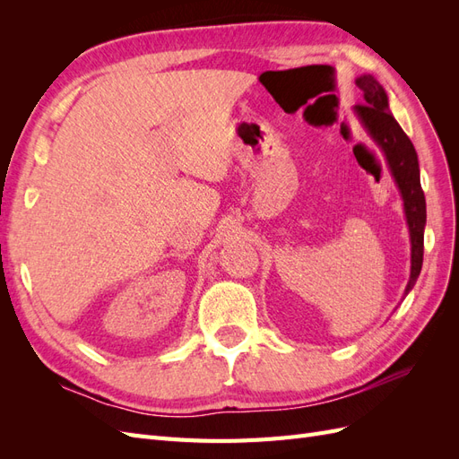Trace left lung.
I'll return each instance as SVG.
<instances>
[{"mask_svg":"<svg viewBox=\"0 0 459 459\" xmlns=\"http://www.w3.org/2000/svg\"><path fill=\"white\" fill-rule=\"evenodd\" d=\"M356 86L364 93V103L354 107L358 120L362 122L371 140L379 145L386 159L394 182L404 201V214L411 241V272L404 295H408L418 281L423 266V231L427 221L425 195L420 182L418 152L413 149L410 137L400 128V124L391 115L388 97L383 86L371 74L356 78Z\"/></svg>","mask_w":459,"mask_h":459,"instance_id":"8db88e82","label":"left lung"}]
</instances>
